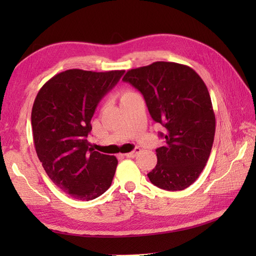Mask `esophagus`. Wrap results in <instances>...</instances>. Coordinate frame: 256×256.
<instances>
[{
	"mask_svg": "<svg viewBox=\"0 0 256 256\" xmlns=\"http://www.w3.org/2000/svg\"><path fill=\"white\" fill-rule=\"evenodd\" d=\"M140 150L138 148H135L133 152H131V153H128V154H125V156L128 157V158H133V157L136 156V155L140 153Z\"/></svg>",
	"mask_w": 256,
	"mask_h": 256,
	"instance_id": "1",
	"label": "esophagus"
}]
</instances>
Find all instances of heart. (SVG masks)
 Returning a JSON list of instances; mask_svg holds the SVG:
<instances>
[{"mask_svg": "<svg viewBox=\"0 0 256 256\" xmlns=\"http://www.w3.org/2000/svg\"><path fill=\"white\" fill-rule=\"evenodd\" d=\"M133 94H134V92L130 91V90H123V91L120 92V99L123 100V99H125V98H126V96H130Z\"/></svg>", "mask_w": 256, "mask_h": 256, "instance_id": "heart-1", "label": "heart"}]
</instances>
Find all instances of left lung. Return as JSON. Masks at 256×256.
Segmentation results:
<instances>
[{"mask_svg": "<svg viewBox=\"0 0 256 256\" xmlns=\"http://www.w3.org/2000/svg\"><path fill=\"white\" fill-rule=\"evenodd\" d=\"M143 94L152 118L165 128V145L148 174L158 188L189 187L204 170L216 133V116L204 80L184 64L156 62L131 69L122 79Z\"/></svg>", "mask_w": 256, "mask_h": 256, "instance_id": "1", "label": "left lung"}]
</instances>
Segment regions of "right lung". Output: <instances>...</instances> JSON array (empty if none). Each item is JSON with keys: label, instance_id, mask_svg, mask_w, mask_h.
I'll use <instances>...</instances> for the list:
<instances>
[{"label": "right lung", "instance_id": "1", "mask_svg": "<svg viewBox=\"0 0 256 256\" xmlns=\"http://www.w3.org/2000/svg\"><path fill=\"white\" fill-rule=\"evenodd\" d=\"M123 74L66 70L42 86L32 104L38 158L52 182L74 199H96L112 184L116 157L94 150L86 138L98 104Z\"/></svg>", "mask_w": 256, "mask_h": 256}]
</instances>
